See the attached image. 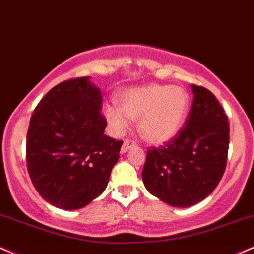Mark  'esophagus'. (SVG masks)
<instances>
[{
  "label": "esophagus",
  "mask_w": 254,
  "mask_h": 254,
  "mask_svg": "<svg viewBox=\"0 0 254 254\" xmlns=\"http://www.w3.org/2000/svg\"><path fill=\"white\" fill-rule=\"evenodd\" d=\"M136 142L134 140H130V139H126V140L124 141V144H122V147H121V152H126V151H128L130 149V147L135 146Z\"/></svg>",
  "instance_id": "esophagus-1"
}]
</instances>
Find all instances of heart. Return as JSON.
Masks as SVG:
<instances>
[{
    "label": "heart",
    "instance_id": "obj_1",
    "mask_svg": "<svg viewBox=\"0 0 254 254\" xmlns=\"http://www.w3.org/2000/svg\"><path fill=\"white\" fill-rule=\"evenodd\" d=\"M120 108L104 107L107 121L116 133L129 126V119L139 120V132L152 144H163L179 133L186 119L190 96L182 87L149 85L125 91L119 97Z\"/></svg>",
    "mask_w": 254,
    "mask_h": 254
}]
</instances>
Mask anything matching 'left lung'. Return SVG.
Listing matches in <instances>:
<instances>
[{
    "instance_id": "left-lung-1",
    "label": "left lung",
    "mask_w": 254,
    "mask_h": 254,
    "mask_svg": "<svg viewBox=\"0 0 254 254\" xmlns=\"http://www.w3.org/2000/svg\"><path fill=\"white\" fill-rule=\"evenodd\" d=\"M186 125L170 140L147 149L142 181L147 190L176 207L192 206L211 194L223 176L229 122L213 93L193 84Z\"/></svg>"
}]
</instances>
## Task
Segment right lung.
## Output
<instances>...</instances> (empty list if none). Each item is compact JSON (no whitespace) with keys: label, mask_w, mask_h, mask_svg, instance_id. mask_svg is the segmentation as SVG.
<instances>
[{"label":"right lung","mask_w":254,"mask_h":254,"mask_svg":"<svg viewBox=\"0 0 254 254\" xmlns=\"http://www.w3.org/2000/svg\"><path fill=\"white\" fill-rule=\"evenodd\" d=\"M102 93L89 78L54 86L30 120L26 164L37 192L64 210L86 206L102 194L122 140L104 134Z\"/></svg>","instance_id":"right-lung-1"}]
</instances>
